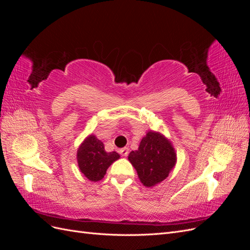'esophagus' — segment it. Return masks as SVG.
Segmentation results:
<instances>
[{
  "instance_id": "1",
  "label": "esophagus",
  "mask_w": 250,
  "mask_h": 250,
  "mask_svg": "<svg viewBox=\"0 0 250 250\" xmlns=\"http://www.w3.org/2000/svg\"><path fill=\"white\" fill-rule=\"evenodd\" d=\"M128 149L127 147H124V148H122V149H120L119 150V152H120V154L122 155V156H127V154H128Z\"/></svg>"
}]
</instances>
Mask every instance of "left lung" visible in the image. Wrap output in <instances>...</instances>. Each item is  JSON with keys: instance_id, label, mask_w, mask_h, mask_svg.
Returning a JSON list of instances; mask_svg holds the SVG:
<instances>
[{"instance_id": "left-lung-1", "label": "left lung", "mask_w": 250, "mask_h": 250, "mask_svg": "<svg viewBox=\"0 0 250 250\" xmlns=\"http://www.w3.org/2000/svg\"><path fill=\"white\" fill-rule=\"evenodd\" d=\"M128 161L137 170L141 183L152 188L169 176L177 162L172 142L161 132L149 130L138 150L131 151Z\"/></svg>"}]
</instances>
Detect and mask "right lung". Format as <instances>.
Listing matches in <instances>:
<instances>
[{
    "label": "right lung",
    "mask_w": 250,
    "mask_h": 250,
    "mask_svg": "<svg viewBox=\"0 0 250 250\" xmlns=\"http://www.w3.org/2000/svg\"><path fill=\"white\" fill-rule=\"evenodd\" d=\"M120 158L116 151L106 152L104 144L96 135L89 134L77 150V163L81 173L90 181L101 180L109 166Z\"/></svg>",
    "instance_id": "right-lung-1"
}]
</instances>
